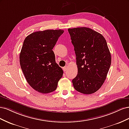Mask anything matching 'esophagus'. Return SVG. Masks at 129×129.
Wrapping results in <instances>:
<instances>
[{"label":"esophagus","mask_w":129,"mask_h":129,"mask_svg":"<svg viewBox=\"0 0 129 129\" xmlns=\"http://www.w3.org/2000/svg\"><path fill=\"white\" fill-rule=\"evenodd\" d=\"M67 69H68V67L67 66H65V67H63V70L64 72H66V71H67Z\"/></svg>","instance_id":"1"}]
</instances>
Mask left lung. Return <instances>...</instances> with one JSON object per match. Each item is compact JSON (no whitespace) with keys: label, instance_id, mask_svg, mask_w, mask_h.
<instances>
[{"label":"left lung","instance_id":"left-lung-1","mask_svg":"<svg viewBox=\"0 0 129 129\" xmlns=\"http://www.w3.org/2000/svg\"><path fill=\"white\" fill-rule=\"evenodd\" d=\"M76 54L78 72L72 80L76 91L91 94L101 87L110 68L111 57L102 34L87 27L68 29Z\"/></svg>","mask_w":129,"mask_h":129}]
</instances>
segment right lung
<instances>
[{
  "mask_svg": "<svg viewBox=\"0 0 129 129\" xmlns=\"http://www.w3.org/2000/svg\"><path fill=\"white\" fill-rule=\"evenodd\" d=\"M63 32L62 29L38 31L27 36L23 43L21 68L27 82L38 92L47 93L55 90L63 75L52 49Z\"/></svg>",
  "mask_w": 129,
  "mask_h": 129,
  "instance_id": "right-lung-1",
  "label": "right lung"
}]
</instances>
